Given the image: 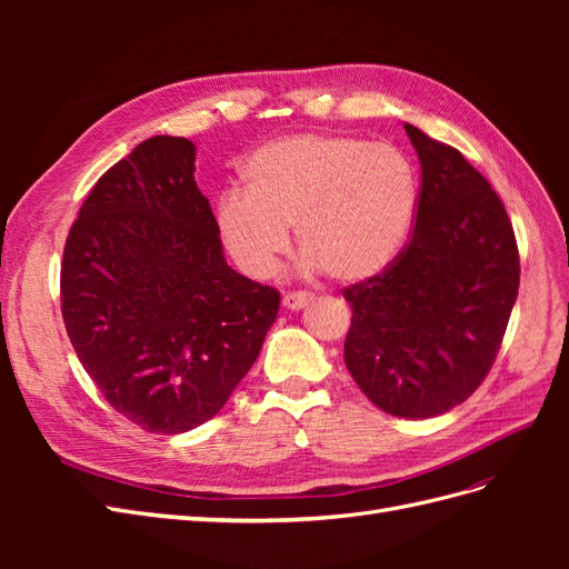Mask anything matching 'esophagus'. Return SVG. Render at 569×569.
Returning <instances> with one entry per match:
<instances>
[{"label":"esophagus","instance_id":"esophagus-1","mask_svg":"<svg viewBox=\"0 0 569 569\" xmlns=\"http://www.w3.org/2000/svg\"><path fill=\"white\" fill-rule=\"evenodd\" d=\"M311 301L313 297L306 295V291H291V295H284L282 299L284 308H289V311H301V308H306Z\"/></svg>","mask_w":569,"mask_h":569}]
</instances>
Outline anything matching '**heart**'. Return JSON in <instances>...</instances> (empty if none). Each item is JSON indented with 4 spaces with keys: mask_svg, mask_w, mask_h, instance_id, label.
Listing matches in <instances>:
<instances>
[{
    "mask_svg": "<svg viewBox=\"0 0 569 569\" xmlns=\"http://www.w3.org/2000/svg\"><path fill=\"white\" fill-rule=\"evenodd\" d=\"M243 189L216 206L222 247L249 278H268L297 226L303 270L341 284L380 278L416 226L420 178L391 144L349 134H289L258 147L242 168Z\"/></svg>",
    "mask_w": 569,
    "mask_h": 569,
    "instance_id": "obj_1",
    "label": "heart"
}]
</instances>
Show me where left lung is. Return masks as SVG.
I'll return each mask as SVG.
<instances>
[{
  "mask_svg": "<svg viewBox=\"0 0 569 569\" xmlns=\"http://www.w3.org/2000/svg\"><path fill=\"white\" fill-rule=\"evenodd\" d=\"M422 187L410 244L343 291L356 385L389 416L449 412L485 382L518 299V242L491 184L449 144L406 123Z\"/></svg>",
  "mask_w": 569,
  "mask_h": 569,
  "instance_id": "obj_1",
  "label": "left lung"
}]
</instances>
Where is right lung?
I'll list each match as a JSON object with an SVG mask.
<instances>
[{
	"mask_svg": "<svg viewBox=\"0 0 569 569\" xmlns=\"http://www.w3.org/2000/svg\"><path fill=\"white\" fill-rule=\"evenodd\" d=\"M197 147L157 134L109 168L66 239L61 313L104 399L147 432H189L228 403L280 291L234 272L194 180Z\"/></svg>",
	"mask_w": 569,
	"mask_h": 569,
	"instance_id": "1",
	"label": "right lung"
}]
</instances>
